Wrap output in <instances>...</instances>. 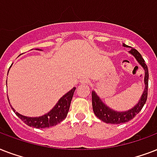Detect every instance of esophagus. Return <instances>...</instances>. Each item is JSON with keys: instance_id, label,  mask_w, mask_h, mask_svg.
<instances>
[{"instance_id": "esophagus-1", "label": "esophagus", "mask_w": 157, "mask_h": 157, "mask_svg": "<svg viewBox=\"0 0 157 157\" xmlns=\"http://www.w3.org/2000/svg\"><path fill=\"white\" fill-rule=\"evenodd\" d=\"M81 83L87 84L88 83V80H86V79H85V78H82V79H81Z\"/></svg>"}]
</instances>
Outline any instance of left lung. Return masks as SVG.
<instances>
[{"instance_id": "8db88e82", "label": "left lung", "mask_w": 157, "mask_h": 157, "mask_svg": "<svg viewBox=\"0 0 157 157\" xmlns=\"http://www.w3.org/2000/svg\"><path fill=\"white\" fill-rule=\"evenodd\" d=\"M123 45L124 47H128V45H124V44ZM129 53L135 57V59L138 60V62L141 64L144 70H145V78H144L145 89H144V94L142 95L141 99L139 100V102L135 107L124 112H118L110 109L109 107L103 104L100 98H98V96H97L95 92L93 91L92 92V105H93L94 112V114L98 119H100L101 121H103L105 123H108V124H121V123L128 122L129 121L133 119L141 111L143 107L146 103L147 98L149 77L147 66L144 59H143V57H142V55L138 50H136L135 49H132L129 51Z\"/></svg>"}]
</instances>
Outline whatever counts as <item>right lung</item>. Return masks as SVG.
Segmentation results:
<instances>
[{
    "label": "right lung",
    "mask_w": 157,
    "mask_h": 157,
    "mask_svg": "<svg viewBox=\"0 0 157 157\" xmlns=\"http://www.w3.org/2000/svg\"><path fill=\"white\" fill-rule=\"evenodd\" d=\"M76 88L74 87L72 90L67 92L66 94H64L57 104L54 106L50 112L47 114L44 115L42 117H28L22 116L18 112H16L13 108L12 109L15 114L23 121L28 126L34 127L36 129H42V128H49V127L54 126L56 124H59L62 121H63L66 118L67 115L68 113L69 107L71 104V98L73 96Z\"/></svg>",
    "instance_id": "add662e5"
}]
</instances>
